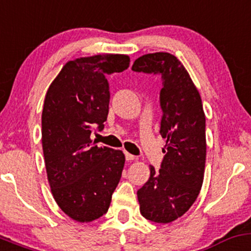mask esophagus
I'll return each instance as SVG.
<instances>
[{
	"mask_svg": "<svg viewBox=\"0 0 251 251\" xmlns=\"http://www.w3.org/2000/svg\"><path fill=\"white\" fill-rule=\"evenodd\" d=\"M126 160H134V159H135V155H133V154H130V153L126 152Z\"/></svg>",
	"mask_w": 251,
	"mask_h": 251,
	"instance_id": "obj_1",
	"label": "esophagus"
}]
</instances>
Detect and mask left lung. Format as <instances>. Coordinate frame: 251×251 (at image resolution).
<instances>
[{"label": "left lung", "mask_w": 251, "mask_h": 251, "mask_svg": "<svg viewBox=\"0 0 251 251\" xmlns=\"http://www.w3.org/2000/svg\"><path fill=\"white\" fill-rule=\"evenodd\" d=\"M131 71L159 75L163 115L160 135L166 140L160 169L137 190L142 217L168 224L182 217L198 199L206 163V117L201 97L183 64L169 52L147 53Z\"/></svg>", "instance_id": "obj_1"}]
</instances>
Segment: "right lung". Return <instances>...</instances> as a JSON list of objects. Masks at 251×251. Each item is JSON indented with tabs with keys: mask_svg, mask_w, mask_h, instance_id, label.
<instances>
[{
	"mask_svg": "<svg viewBox=\"0 0 251 251\" xmlns=\"http://www.w3.org/2000/svg\"><path fill=\"white\" fill-rule=\"evenodd\" d=\"M126 55H97L64 64L51 82L42 114V144L55 201L72 219L88 223L107 212L122 176V151L98 147L109 114L106 76L126 71Z\"/></svg>",
	"mask_w": 251,
	"mask_h": 251,
	"instance_id": "add662e5",
	"label": "right lung"
}]
</instances>
